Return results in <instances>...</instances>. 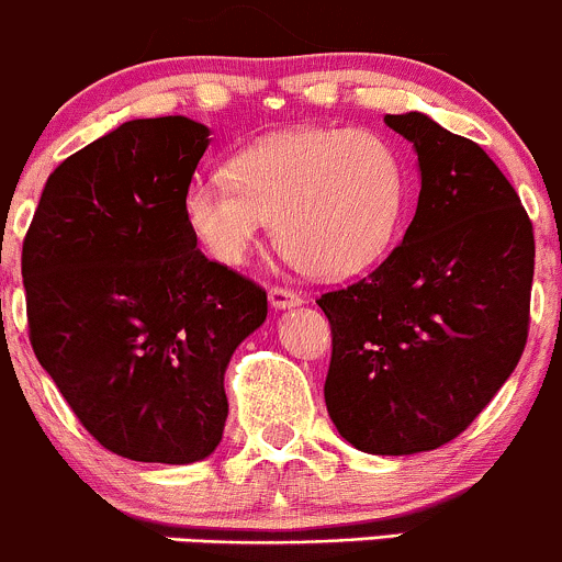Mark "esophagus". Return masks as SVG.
Wrapping results in <instances>:
<instances>
[{
    "instance_id": "34e87169",
    "label": "esophagus",
    "mask_w": 562,
    "mask_h": 562,
    "mask_svg": "<svg viewBox=\"0 0 562 562\" xmlns=\"http://www.w3.org/2000/svg\"><path fill=\"white\" fill-rule=\"evenodd\" d=\"M268 297H270V305H273L276 311H286V307H297L300 303H303V297H300V294L289 286H270Z\"/></svg>"
}]
</instances>
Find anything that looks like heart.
Instances as JSON below:
<instances>
[{"label": "heart", "mask_w": 562, "mask_h": 562, "mask_svg": "<svg viewBox=\"0 0 562 562\" xmlns=\"http://www.w3.org/2000/svg\"><path fill=\"white\" fill-rule=\"evenodd\" d=\"M407 173L372 131L294 128L249 144L227 177L201 173L184 190V222L216 262L240 265L276 220L283 255L313 276H353L394 244Z\"/></svg>", "instance_id": "heart-1"}]
</instances>
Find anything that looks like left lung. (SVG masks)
<instances>
[{
    "label": "left lung",
    "instance_id": "8db88e82",
    "mask_svg": "<svg viewBox=\"0 0 562 562\" xmlns=\"http://www.w3.org/2000/svg\"><path fill=\"white\" fill-rule=\"evenodd\" d=\"M385 123L418 153V209L370 276L316 300L331 327L324 400L356 450L413 456L467 431L515 372L536 244L480 144L420 112Z\"/></svg>",
    "mask_w": 562,
    "mask_h": 562
}]
</instances>
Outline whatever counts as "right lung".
Listing matches in <instances>:
<instances>
[{"instance_id":"1","label":"right lung","mask_w":562,"mask_h":562,"mask_svg":"<svg viewBox=\"0 0 562 562\" xmlns=\"http://www.w3.org/2000/svg\"><path fill=\"white\" fill-rule=\"evenodd\" d=\"M209 147L187 117L131 120L66 158L23 238L29 340L101 448L192 463L220 445L225 370L268 294L206 259L184 190Z\"/></svg>"}]
</instances>
